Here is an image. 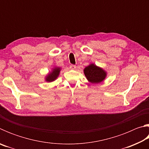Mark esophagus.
<instances>
[{
    "instance_id": "obj_1",
    "label": "esophagus",
    "mask_w": 149,
    "mask_h": 149,
    "mask_svg": "<svg viewBox=\"0 0 149 149\" xmlns=\"http://www.w3.org/2000/svg\"><path fill=\"white\" fill-rule=\"evenodd\" d=\"M70 69H72V70H75V68H76V65H74V64H72V65H70Z\"/></svg>"
}]
</instances>
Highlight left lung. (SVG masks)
<instances>
[{"label":"left lung","instance_id":"1","mask_svg":"<svg viewBox=\"0 0 149 149\" xmlns=\"http://www.w3.org/2000/svg\"><path fill=\"white\" fill-rule=\"evenodd\" d=\"M85 77L92 84H99L102 82L107 77V72L101 68L94 64H91L84 70Z\"/></svg>","mask_w":149,"mask_h":149}]
</instances>
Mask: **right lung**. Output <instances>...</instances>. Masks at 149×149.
Returning a JSON list of instances; mask_svg holds the SVG:
<instances>
[{
    "mask_svg": "<svg viewBox=\"0 0 149 149\" xmlns=\"http://www.w3.org/2000/svg\"><path fill=\"white\" fill-rule=\"evenodd\" d=\"M60 72V68L59 67H55L52 69V72H50L49 74H48L46 78H45V81L48 82H52L54 81L56 79V78L58 77L59 74Z\"/></svg>",
    "mask_w": 149,
    "mask_h": 149,
    "instance_id": "add662e5",
    "label": "right lung"
}]
</instances>
